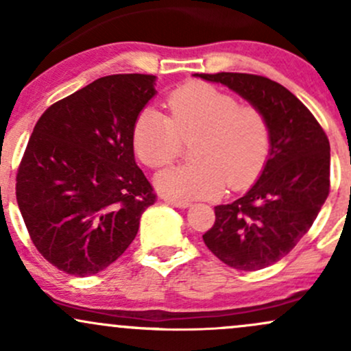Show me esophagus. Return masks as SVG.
Segmentation results:
<instances>
[{
    "label": "esophagus",
    "instance_id": "obj_1",
    "mask_svg": "<svg viewBox=\"0 0 351 351\" xmlns=\"http://www.w3.org/2000/svg\"><path fill=\"white\" fill-rule=\"evenodd\" d=\"M165 203L171 204V206H175V208H180V209H184V208H188V206H189V203H188V201L173 199V198H165Z\"/></svg>",
    "mask_w": 351,
    "mask_h": 351
}]
</instances>
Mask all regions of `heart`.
Wrapping results in <instances>:
<instances>
[{"label": "heart", "mask_w": 351, "mask_h": 351, "mask_svg": "<svg viewBox=\"0 0 351 351\" xmlns=\"http://www.w3.org/2000/svg\"><path fill=\"white\" fill-rule=\"evenodd\" d=\"M170 117L147 107L134 123L138 158L152 168L171 163L183 142L193 162L155 176L160 193L175 199L216 198L229 186L251 184L269 155V123L259 108L239 106L236 97L211 84L189 82L168 97Z\"/></svg>", "instance_id": "1"}]
</instances>
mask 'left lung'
I'll return each instance as SVG.
<instances>
[{"instance_id":"left-lung-1","label":"left lung","mask_w":351,"mask_h":351,"mask_svg":"<svg viewBox=\"0 0 351 351\" xmlns=\"http://www.w3.org/2000/svg\"><path fill=\"white\" fill-rule=\"evenodd\" d=\"M223 84L269 123L271 148L259 178L243 198L215 208L203 241L237 271L272 265L295 247L313 224L330 191V143L320 123L291 90L254 74H196Z\"/></svg>"}]
</instances>
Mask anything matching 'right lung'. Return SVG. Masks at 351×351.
<instances>
[{
    "mask_svg": "<svg viewBox=\"0 0 351 351\" xmlns=\"http://www.w3.org/2000/svg\"><path fill=\"white\" fill-rule=\"evenodd\" d=\"M155 75L94 80L36 123L16 176V199L46 261L87 277L115 263L156 196L134 155V123L155 97Z\"/></svg>",
    "mask_w": 351,
    "mask_h": 351,
    "instance_id": "add662e5",
    "label": "right lung"
}]
</instances>
